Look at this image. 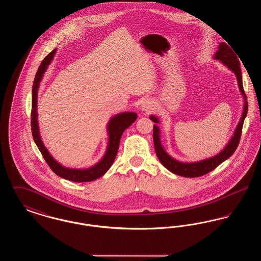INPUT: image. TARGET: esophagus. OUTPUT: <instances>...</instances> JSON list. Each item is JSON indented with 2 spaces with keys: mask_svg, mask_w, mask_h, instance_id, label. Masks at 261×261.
Masks as SVG:
<instances>
[{
  "mask_svg": "<svg viewBox=\"0 0 261 261\" xmlns=\"http://www.w3.org/2000/svg\"><path fill=\"white\" fill-rule=\"evenodd\" d=\"M141 108H142V111L149 112V111H152V109H153V102L151 100H149V99H147V100L143 101Z\"/></svg>",
  "mask_w": 261,
  "mask_h": 261,
  "instance_id": "esophagus-1",
  "label": "esophagus"
}]
</instances>
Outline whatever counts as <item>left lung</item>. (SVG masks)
I'll use <instances>...</instances> for the list:
<instances>
[{"label":"left lung","mask_w":261,"mask_h":261,"mask_svg":"<svg viewBox=\"0 0 261 261\" xmlns=\"http://www.w3.org/2000/svg\"><path fill=\"white\" fill-rule=\"evenodd\" d=\"M232 48V47H231ZM229 47V44L221 43L219 44L218 50L216 51L214 59L218 60L225 64L230 70H232L235 75H236L237 80L239 83V88L241 90V93L245 99V106H244V112L242 114V117L240 119L239 124L237 125L236 130L231 140L229 141L228 145L224 148L219 153L216 155L212 156L211 159L203 160L200 162H190V163H185V162H180L173 158H171L164 149L162 148V143H161V138H160V128L156 125H153V144H154V149L155 153L162 162V165L167 168L169 171L176 175H180L187 178H193V177H199L202 175L210 173L212 170H214L218 165H220L222 162L228 160L236 150L240 139L242 135V129L244 125V120L247 116L248 113V101H247V96L245 94L244 87H243V79H242V71L240 67V62L238 60L237 54L234 53V50H232ZM150 120H152L154 123H159V119L151 115Z\"/></svg>","instance_id":"left-lung-1"}]
</instances>
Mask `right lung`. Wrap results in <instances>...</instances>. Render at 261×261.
I'll use <instances>...</instances> for the list:
<instances>
[{
	"mask_svg": "<svg viewBox=\"0 0 261 261\" xmlns=\"http://www.w3.org/2000/svg\"><path fill=\"white\" fill-rule=\"evenodd\" d=\"M57 50H51L50 54L42 61L37 73L35 75L33 87H32V107H31V130H32V136L35 144L37 145L38 149L41 151L43 158L45 159L50 169L57 174L58 176L62 177L63 179L72 181V182H91L99 177H101L106 173L110 167L112 166L114 162L118 148H119V142L120 138L122 136L125 129H127L130 125L132 124L137 119V113L135 112H122L119 114H116L110 120L108 125V132H109V145L108 149L101 159L96 165L87 168V169H72V168H66L63 167L62 164L56 162L55 159L50 155V152L46 147L44 146L40 133H39V127H38L37 120V93L40 82L42 80V77L45 73L47 67L50 65V62L53 61L55 54Z\"/></svg>",
	"mask_w": 261,
	"mask_h": 261,
	"instance_id": "add662e5",
	"label": "right lung"
}]
</instances>
